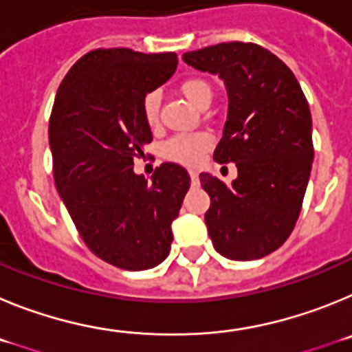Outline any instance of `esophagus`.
Listing matches in <instances>:
<instances>
[{"mask_svg":"<svg viewBox=\"0 0 352 352\" xmlns=\"http://www.w3.org/2000/svg\"><path fill=\"white\" fill-rule=\"evenodd\" d=\"M188 174H190V179H192V185H199V174L197 170L190 169L188 170Z\"/></svg>","mask_w":352,"mask_h":352,"instance_id":"1","label":"esophagus"}]
</instances>
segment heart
I'll return each instance as SVG.
<instances>
[{
    "label": "heart",
    "mask_w": 352,
    "mask_h": 352,
    "mask_svg": "<svg viewBox=\"0 0 352 352\" xmlns=\"http://www.w3.org/2000/svg\"><path fill=\"white\" fill-rule=\"evenodd\" d=\"M178 91L185 100H188L199 109L208 107L211 96H213L210 82L201 79V77H188V79L182 80ZM158 113H160V95H158V91L146 93L144 98H142V114H144V120L149 126H155L158 123ZM211 144H213V138L206 132L179 133L164 144L162 153L167 160L178 162L182 166H195L211 148Z\"/></svg>",
    "instance_id": "obj_1"
}]
</instances>
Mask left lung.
<instances>
[{"label": "left lung", "instance_id": "8db88e82", "mask_svg": "<svg viewBox=\"0 0 352 352\" xmlns=\"http://www.w3.org/2000/svg\"><path fill=\"white\" fill-rule=\"evenodd\" d=\"M183 61L219 76L229 96L213 160L234 162L238 178L226 185L199 174L211 199L208 234L227 259H261L284 245L300 217L314 162L309 102L291 68L257 43H217Z\"/></svg>", "mask_w": 352, "mask_h": 352}]
</instances>
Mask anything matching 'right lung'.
Masks as SVG:
<instances>
[{"label":"right lung","instance_id":"add662e5","mask_svg":"<svg viewBox=\"0 0 352 352\" xmlns=\"http://www.w3.org/2000/svg\"><path fill=\"white\" fill-rule=\"evenodd\" d=\"M178 67L174 52L95 49L61 80L49 120L56 188L84 243L96 257L129 272L155 268L169 256L170 223L190 176L166 162L151 182L133 158L153 141L142 98Z\"/></svg>","mask_w":352,"mask_h":352}]
</instances>
